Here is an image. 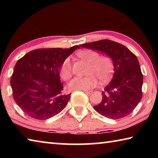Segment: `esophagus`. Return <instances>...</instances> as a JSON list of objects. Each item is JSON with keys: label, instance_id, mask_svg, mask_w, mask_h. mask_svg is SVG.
<instances>
[{"label": "esophagus", "instance_id": "34e87169", "mask_svg": "<svg viewBox=\"0 0 158 158\" xmlns=\"http://www.w3.org/2000/svg\"><path fill=\"white\" fill-rule=\"evenodd\" d=\"M84 92L85 93H86V94H88V95H90L93 93V90H84Z\"/></svg>", "mask_w": 158, "mask_h": 158}]
</instances>
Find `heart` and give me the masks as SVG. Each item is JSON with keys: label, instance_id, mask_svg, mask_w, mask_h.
<instances>
[{"label": "heart", "instance_id": "heart-1", "mask_svg": "<svg viewBox=\"0 0 158 158\" xmlns=\"http://www.w3.org/2000/svg\"><path fill=\"white\" fill-rule=\"evenodd\" d=\"M77 56L89 64L87 76L75 77L69 82V88L73 90H85L95 87L98 84V78L101 81H106L113 73L114 64L109 56H100L92 49H85L77 53ZM60 75L63 80L68 81L73 76L70 58L63 60L60 68Z\"/></svg>", "mask_w": 158, "mask_h": 158}]
</instances>
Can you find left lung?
<instances>
[{"mask_svg": "<svg viewBox=\"0 0 158 158\" xmlns=\"http://www.w3.org/2000/svg\"><path fill=\"white\" fill-rule=\"evenodd\" d=\"M80 47L105 53L114 61L113 79L102 93V100L93 106L95 110L114 120L130 115L142 98L143 74L137 56L124 45L109 40L83 44Z\"/></svg>", "mask_w": 158, "mask_h": 158, "instance_id": "left-lung-1", "label": "left lung"}]
</instances>
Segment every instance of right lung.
I'll use <instances>...</instances> for the list:
<instances>
[{
    "mask_svg": "<svg viewBox=\"0 0 158 158\" xmlns=\"http://www.w3.org/2000/svg\"><path fill=\"white\" fill-rule=\"evenodd\" d=\"M77 48H47L33 50L19 59L10 80L13 98L31 118L47 120L68 105L70 94H63L60 68Z\"/></svg>",
    "mask_w": 158,
    "mask_h": 158,
    "instance_id": "obj_1",
    "label": "right lung"
}]
</instances>
